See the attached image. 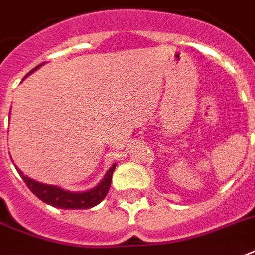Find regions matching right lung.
Listing matches in <instances>:
<instances>
[{"label":"right lung","instance_id":"obj_1","mask_svg":"<svg viewBox=\"0 0 255 255\" xmlns=\"http://www.w3.org/2000/svg\"><path fill=\"white\" fill-rule=\"evenodd\" d=\"M43 65V63H42ZM42 65L37 66L35 69H33L27 75L35 71L37 69H39ZM26 75V77H27ZM25 77V78H26ZM116 168V164H114L110 169L107 170V173L104 174V177L102 178V181L90 190H86V192H70V190H65L59 188V186L55 185H49V184H42V182H38L35 180H31L30 177L25 176L22 173L21 170L17 169V172L19 173L23 181L27 185L31 192H33L35 196H37L39 200H42L46 204L54 206V208H61V209H88V208H92V206L98 205L99 202H102L104 200V197L107 196L108 189L111 186L112 181V173Z\"/></svg>","mask_w":255,"mask_h":255}]
</instances>
